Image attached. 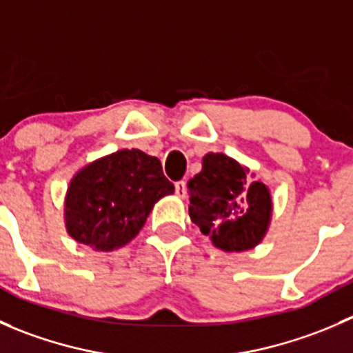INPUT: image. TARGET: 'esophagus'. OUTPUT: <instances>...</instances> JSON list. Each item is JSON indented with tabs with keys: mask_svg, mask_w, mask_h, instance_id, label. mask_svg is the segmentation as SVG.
Masks as SVG:
<instances>
[{
	"mask_svg": "<svg viewBox=\"0 0 353 353\" xmlns=\"http://www.w3.org/2000/svg\"><path fill=\"white\" fill-rule=\"evenodd\" d=\"M174 188H176V194L179 198H184L188 193V188H186V181H177L176 184H174Z\"/></svg>",
	"mask_w": 353,
	"mask_h": 353,
	"instance_id": "obj_1",
	"label": "esophagus"
}]
</instances>
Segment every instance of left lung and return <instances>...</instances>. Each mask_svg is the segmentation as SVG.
<instances>
[{"instance_id":"obj_1","label":"left lung","mask_w":353,"mask_h":353,"mask_svg":"<svg viewBox=\"0 0 353 353\" xmlns=\"http://www.w3.org/2000/svg\"><path fill=\"white\" fill-rule=\"evenodd\" d=\"M249 170L223 154H206L188 183L190 216L222 251H248L261 243L272 219V196Z\"/></svg>"}]
</instances>
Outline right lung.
<instances>
[{
	"label": "right lung",
	"mask_w": 353,
	"mask_h": 353,
	"mask_svg": "<svg viewBox=\"0 0 353 353\" xmlns=\"http://www.w3.org/2000/svg\"><path fill=\"white\" fill-rule=\"evenodd\" d=\"M174 193L157 157L119 150L95 160L71 179L66 230L95 251L123 248L137 237L160 198Z\"/></svg>",
	"instance_id": "right-lung-1"
}]
</instances>
